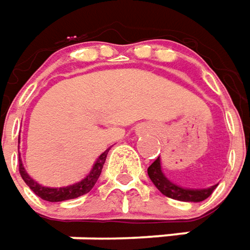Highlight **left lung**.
<instances>
[{
  "mask_svg": "<svg viewBox=\"0 0 250 250\" xmlns=\"http://www.w3.org/2000/svg\"><path fill=\"white\" fill-rule=\"evenodd\" d=\"M148 176L151 178V181L155 184V187L159 189L163 195H166L167 198L177 199V201H184V202H201L205 201L206 198H209L213 191L216 189V185H211L208 188H191V187H185L174 181L173 178L167 177L162 171L160 166V159L155 160L151 166L148 167Z\"/></svg>",
  "mask_w": 250,
  "mask_h": 250,
  "instance_id": "8db88e82",
  "label": "left lung"
}]
</instances>
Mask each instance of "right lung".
<instances>
[{"mask_svg":"<svg viewBox=\"0 0 250 250\" xmlns=\"http://www.w3.org/2000/svg\"><path fill=\"white\" fill-rule=\"evenodd\" d=\"M108 152L109 149H106L102 153L97 155L85 166H83L79 171H76L73 176L69 177L66 181H61L58 184L47 185L34 180L26 171L21 158H19V173L27 187L41 199L48 201V202H62V201L74 199V198H79L82 195L90 192L101 176V171H102L104 163L106 160Z\"/></svg>","mask_w":250,"mask_h":250,"instance_id":"add662e5","label":"right lung"}]
</instances>
